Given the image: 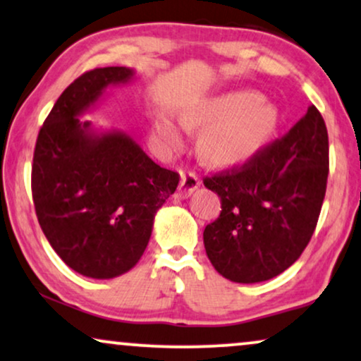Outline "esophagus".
I'll use <instances>...</instances> for the list:
<instances>
[{"label": "esophagus", "instance_id": "1", "mask_svg": "<svg viewBox=\"0 0 361 361\" xmlns=\"http://www.w3.org/2000/svg\"><path fill=\"white\" fill-rule=\"evenodd\" d=\"M201 185V180H199V177L195 176L194 172H185L182 173L180 177V185H179V194L180 197H189L190 194L194 192L195 189Z\"/></svg>", "mask_w": 361, "mask_h": 361}]
</instances>
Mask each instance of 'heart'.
<instances>
[{
	"label": "heart",
	"instance_id": "heart-1",
	"mask_svg": "<svg viewBox=\"0 0 361 361\" xmlns=\"http://www.w3.org/2000/svg\"><path fill=\"white\" fill-rule=\"evenodd\" d=\"M188 130L202 128L199 152L214 166H235L252 157L278 127V112L252 92H234L192 106L182 114ZM157 133L169 150L182 145L179 127L159 120Z\"/></svg>",
	"mask_w": 361,
	"mask_h": 361
}]
</instances>
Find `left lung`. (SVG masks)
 <instances>
[{
    "instance_id": "left-lung-1",
    "label": "left lung",
    "mask_w": 361,
    "mask_h": 361,
    "mask_svg": "<svg viewBox=\"0 0 361 361\" xmlns=\"http://www.w3.org/2000/svg\"><path fill=\"white\" fill-rule=\"evenodd\" d=\"M328 132L314 105L283 139L247 164L204 179L222 211L204 229L217 273L234 283L268 281L295 262L317 228L328 179Z\"/></svg>"
}]
</instances>
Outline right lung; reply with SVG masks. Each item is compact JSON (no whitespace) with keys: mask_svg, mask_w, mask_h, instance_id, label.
<instances>
[{"mask_svg":"<svg viewBox=\"0 0 361 361\" xmlns=\"http://www.w3.org/2000/svg\"><path fill=\"white\" fill-rule=\"evenodd\" d=\"M133 78L127 66L83 73L53 105L35 147L31 192L43 234L68 268L93 279L139 262L155 214L179 184V173L157 166L128 133L80 120L106 88Z\"/></svg>","mask_w":361,"mask_h":361,"instance_id":"add662e5","label":"right lung"}]
</instances>
